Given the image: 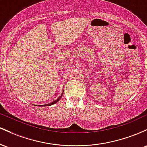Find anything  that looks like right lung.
I'll list each match as a JSON object with an SVG mask.
<instances>
[{"label":"right lung","instance_id":"obj_1","mask_svg":"<svg viewBox=\"0 0 147 147\" xmlns=\"http://www.w3.org/2000/svg\"><path fill=\"white\" fill-rule=\"evenodd\" d=\"M63 92H64V91H63ZM63 92H62V94H61L60 96L59 97V98H57V99H56V100H53V101L52 103H48V104H45V105H37V106H49V105H53V104H55V103H57V102H58L59 100H60V98H61V97H62V94H63Z\"/></svg>","mask_w":147,"mask_h":147}]
</instances>
